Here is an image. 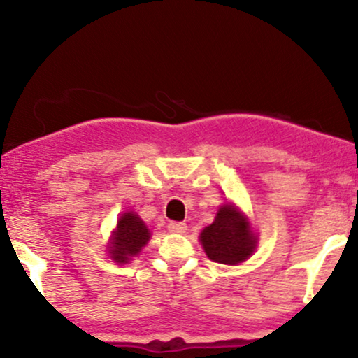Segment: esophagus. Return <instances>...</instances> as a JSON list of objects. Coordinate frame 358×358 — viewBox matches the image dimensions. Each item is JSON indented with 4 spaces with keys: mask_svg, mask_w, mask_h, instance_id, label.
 I'll return each instance as SVG.
<instances>
[{
    "mask_svg": "<svg viewBox=\"0 0 358 358\" xmlns=\"http://www.w3.org/2000/svg\"><path fill=\"white\" fill-rule=\"evenodd\" d=\"M168 231L173 234H183L187 231V224L185 222H170L168 224Z\"/></svg>",
    "mask_w": 358,
    "mask_h": 358,
    "instance_id": "esophagus-1",
    "label": "esophagus"
}]
</instances>
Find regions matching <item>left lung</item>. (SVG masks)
Wrapping results in <instances>:
<instances>
[{"label": "left lung", "instance_id": "obj_1", "mask_svg": "<svg viewBox=\"0 0 358 358\" xmlns=\"http://www.w3.org/2000/svg\"><path fill=\"white\" fill-rule=\"evenodd\" d=\"M200 242L212 261L232 266L245 261L256 248V237L250 232L249 222L234 205L220 208L213 224L200 234Z\"/></svg>", "mask_w": 358, "mask_h": 358}]
</instances>
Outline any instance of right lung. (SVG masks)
Here are the masks:
<instances>
[{
    "instance_id": "1",
    "label": "right lung",
    "mask_w": 358,
    "mask_h": 358,
    "mask_svg": "<svg viewBox=\"0 0 358 358\" xmlns=\"http://www.w3.org/2000/svg\"><path fill=\"white\" fill-rule=\"evenodd\" d=\"M150 241V231L136 213L126 212L117 222L116 234L110 242V257L116 262H126L136 256Z\"/></svg>"
}]
</instances>
